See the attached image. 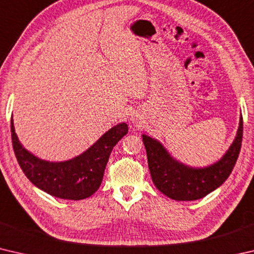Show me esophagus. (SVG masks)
Masks as SVG:
<instances>
[{
	"instance_id": "obj_1",
	"label": "esophagus",
	"mask_w": 254,
	"mask_h": 254,
	"mask_svg": "<svg viewBox=\"0 0 254 254\" xmlns=\"http://www.w3.org/2000/svg\"><path fill=\"white\" fill-rule=\"evenodd\" d=\"M131 121H132L133 123H136V122H137V117H136V115H134V114L132 115V117H131Z\"/></svg>"
}]
</instances>
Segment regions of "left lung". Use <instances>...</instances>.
<instances>
[{"mask_svg":"<svg viewBox=\"0 0 254 254\" xmlns=\"http://www.w3.org/2000/svg\"><path fill=\"white\" fill-rule=\"evenodd\" d=\"M243 135L241 115L238 133L221 160L205 168H191L174 159L159 141L143 134L152 182L162 194L175 200H196L218 188L229 178L238 160Z\"/></svg>","mask_w":254,"mask_h":254,"instance_id":"1","label":"left lung"}]
</instances>
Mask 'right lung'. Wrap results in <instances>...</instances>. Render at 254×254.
I'll return each instance as SVG.
<instances>
[{"mask_svg":"<svg viewBox=\"0 0 254 254\" xmlns=\"http://www.w3.org/2000/svg\"><path fill=\"white\" fill-rule=\"evenodd\" d=\"M127 133V123H120L104 133L91 148L74 159L62 162L41 160L23 148L11 119V136L21 169L34 186L51 196L79 200L100 188L110 154Z\"/></svg>","mask_w":254,"mask_h":254,"instance_id":"right-lung-1","label":"right lung"}]
</instances>
